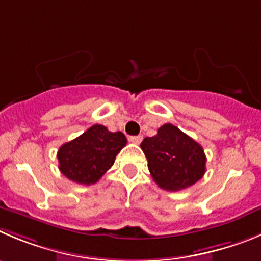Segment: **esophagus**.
Instances as JSON below:
<instances>
[{"mask_svg":"<svg viewBox=\"0 0 261 261\" xmlns=\"http://www.w3.org/2000/svg\"><path fill=\"white\" fill-rule=\"evenodd\" d=\"M129 141L137 145V143H140L141 141H142V136H130V137H129Z\"/></svg>","mask_w":261,"mask_h":261,"instance_id":"34e87169","label":"esophagus"}]
</instances>
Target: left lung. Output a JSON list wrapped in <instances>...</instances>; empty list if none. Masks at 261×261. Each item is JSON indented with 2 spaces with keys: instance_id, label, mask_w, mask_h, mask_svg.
<instances>
[{
  "instance_id": "8db88e82",
  "label": "left lung",
  "mask_w": 261,
  "mask_h": 261,
  "mask_svg": "<svg viewBox=\"0 0 261 261\" xmlns=\"http://www.w3.org/2000/svg\"><path fill=\"white\" fill-rule=\"evenodd\" d=\"M141 149L158 186L178 191L194 185L205 172V155L197 141L177 126L164 124L154 137H146Z\"/></svg>"
}]
</instances>
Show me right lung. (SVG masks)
I'll return each mask as SVG.
<instances>
[{"label": "right lung", "mask_w": 261, "mask_h": 261, "mask_svg": "<svg viewBox=\"0 0 261 261\" xmlns=\"http://www.w3.org/2000/svg\"><path fill=\"white\" fill-rule=\"evenodd\" d=\"M126 145L121 132H110L99 124L70 142L63 143L58 150L59 171L73 182L90 185L95 184L109 171L116 155Z\"/></svg>", "instance_id": "right-lung-1"}]
</instances>
